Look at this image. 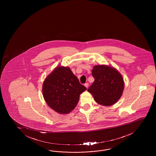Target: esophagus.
I'll list each match as a JSON object with an SVG mask.
<instances>
[{
  "mask_svg": "<svg viewBox=\"0 0 156 156\" xmlns=\"http://www.w3.org/2000/svg\"><path fill=\"white\" fill-rule=\"evenodd\" d=\"M85 86L86 88H87L88 86H89V83H85Z\"/></svg>",
  "mask_w": 156,
  "mask_h": 156,
  "instance_id": "esophagus-1",
  "label": "esophagus"
}]
</instances>
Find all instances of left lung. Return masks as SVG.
<instances>
[{"label": "left lung", "instance_id": "left-lung-1", "mask_svg": "<svg viewBox=\"0 0 156 156\" xmlns=\"http://www.w3.org/2000/svg\"><path fill=\"white\" fill-rule=\"evenodd\" d=\"M94 78L87 91L92 94L98 104L111 106L117 102L122 94L124 82L115 69L105 65L95 66L92 70Z\"/></svg>", "mask_w": 156, "mask_h": 156}]
</instances>
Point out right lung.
<instances>
[{"label":"right lung","instance_id":"add662e5","mask_svg":"<svg viewBox=\"0 0 156 156\" xmlns=\"http://www.w3.org/2000/svg\"><path fill=\"white\" fill-rule=\"evenodd\" d=\"M86 90L69 67L59 66L43 82V97L47 105L60 114H67L76 108L80 95Z\"/></svg>","mask_w":156,"mask_h":156}]
</instances>
